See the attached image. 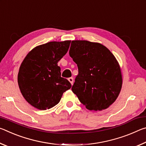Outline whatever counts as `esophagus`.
<instances>
[{"instance_id": "obj_1", "label": "esophagus", "mask_w": 146, "mask_h": 146, "mask_svg": "<svg viewBox=\"0 0 146 146\" xmlns=\"http://www.w3.org/2000/svg\"><path fill=\"white\" fill-rule=\"evenodd\" d=\"M68 80L70 81V82L71 84H73V77H70L68 78Z\"/></svg>"}]
</instances>
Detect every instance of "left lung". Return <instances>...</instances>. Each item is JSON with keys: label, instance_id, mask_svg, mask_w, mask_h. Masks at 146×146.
Wrapping results in <instances>:
<instances>
[{"label": "left lung", "instance_id": "obj_1", "mask_svg": "<svg viewBox=\"0 0 146 146\" xmlns=\"http://www.w3.org/2000/svg\"><path fill=\"white\" fill-rule=\"evenodd\" d=\"M69 53L78 66L71 90L80 102L91 111L110 107L122 85L120 67L115 56L102 44L88 40H73Z\"/></svg>", "mask_w": 146, "mask_h": 146}]
</instances>
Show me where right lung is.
I'll return each mask as SVG.
<instances>
[{
	"mask_svg": "<svg viewBox=\"0 0 146 146\" xmlns=\"http://www.w3.org/2000/svg\"><path fill=\"white\" fill-rule=\"evenodd\" d=\"M71 40L49 42L29 51L20 66L18 84L29 104L40 110L54 107L71 87L61 77L58 62L66 55Z\"/></svg>",
	"mask_w": 146,
	"mask_h": 146,
	"instance_id": "1",
	"label": "right lung"
}]
</instances>
